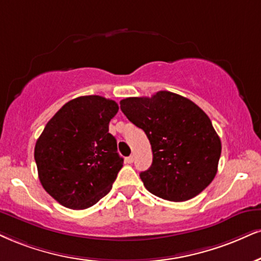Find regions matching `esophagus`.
Wrapping results in <instances>:
<instances>
[{
    "label": "esophagus",
    "instance_id": "1",
    "mask_svg": "<svg viewBox=\"0 0 261 261\" xmlns=\"http://www.w3.org/2000/svg\"><path fill=\"white\" fill-rule=\"evenodd\" d=\"M134 161H135V156L133 154L128 155V156H126V158H125V162H126L127 164H131V163H134Z\"/></svg>",
    "mask_w": 261,
    "mask_h": 261
}]
</instances>
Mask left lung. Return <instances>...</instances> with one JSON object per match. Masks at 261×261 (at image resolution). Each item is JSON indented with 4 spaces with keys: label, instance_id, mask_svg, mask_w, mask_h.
Segmentation results:
<instances>
[{
    "label": "left lung",
    "instance_id": "8db88e82",
    "mask_svg": "<svg viewBox=\"0 0 261 261\" xmlns=\"http://www.w3.org/2000/svg\"><path fill=\"white\" fill-rule=\"evenodd\" d=\"M121 112L148 137L153 162L140 174L159 198L184 202L214 180L221 141L208 115L196 103L169 91L120 100Z\"/></svg>",
    "mask_w": 261,
    "mask_h": 261
}]
</instances>
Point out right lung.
Listing matches in <instances>:
<instances>
[{"instance_id": "1", "label": "right lung", "mask_w": 261, "mask_h": 261, "mask_svg": "<svg viewBox=\"0 0 261 261\" xmlns=\"http://www.w3.org/2000/svg\"><path fill=\"white\" fill-rule=\"evenodd\" d=\"M117 102L81 96L65 103L46 124L35 144L42 187L69 209H86L112 190L122 168L109 121Z\"/></svg>"}]
</instances>
